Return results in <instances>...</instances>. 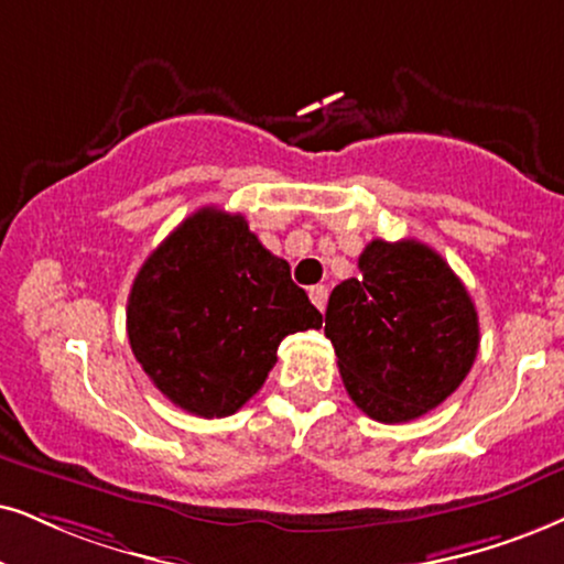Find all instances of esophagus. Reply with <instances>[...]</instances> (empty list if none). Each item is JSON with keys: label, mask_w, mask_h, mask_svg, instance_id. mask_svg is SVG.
I'll return each instance as SVG.
<instances>
[{"label": "esophagus", "mask_w": 564, "mask_h": 564, "mask_svg": "<svg viewBox=\"0 0 564 564\" xmlns=\"http://www.w3.org/2000/svg\"><path fill=\"white\" fill-rule=\"evenodd\" d=\"M310 299H312V304H315L319 312H325V304H327V289L325 286H312L310 289Z\"/></svg>", "instance_id": "obj_1"}]
</instances>
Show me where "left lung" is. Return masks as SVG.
I'll use <instances>...</instances> for the list:
<instances>
[{"label":"left lung","instance_id":"1","mask_svg":"<svg viewBox=\"0 0 564 564\" xmlns=\"http://www.w3.org/2000/svg\"><path fill=\"white\" fill-rule=\"evenodd\" d=\"M359 270L333 289L325 335L351 401L375 422H411L471 372L479 315L451 265L416 239L369 241Z\"/></svg>","mask_w":564,"mask_h":564}]
</instances>
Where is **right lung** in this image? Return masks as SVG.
<instances>
[{"label": "right lung", "mask_w": 564, "mask_h": 564, "mask_svg": "<svg viewBox=\"0 0 564 564\" xmlns=\"http://www.w3.org/2000/svg\"><path fill=\"white\" fill-rule=\"evenodd\" d=\"M323 315L245 216L199 208L142 262L127 302L134 359L155 388L203 419L237 413L291 333Z\"/></svg>", "instance_id": "obj_1"}]
</instances>
